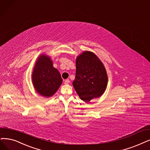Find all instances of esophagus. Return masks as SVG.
<instances>
[{
  "instance_id": "obj_1",
  "label": "esophagus",
  "mask_w": 150,
  "mask_h": 150,
  "mask_svg": "<svg viewBox=\"0 0 150 150\" xmlns=\"http://www.w3.org/2000/svg\"><path fill=\"white\" fill-rule=\"evenodd\" d=\"M69 83V79H66V80H64V84H68Z\"/></svg>"
}]
</instances>
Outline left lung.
I'll use <instances>...</instances> for the list:
<instances>
[{
	"label": "left lung",
	"instance_id": "obj_1",
	"mask_svg": "<svg viewBox=\"0 0 150 150\" xmlns=\"http://www.w3.org/2000/svg\"><path fill=\"white\" fill-rule=\"evenodd\" d=\"M108 76L104 66L93 53L86 51L76 59V76L73 85L85 102L100 97L107 86Z\"/></svg>",
	"mask_w": 150,
	"mask_h": 150
}]
</instances>
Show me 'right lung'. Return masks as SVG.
Instances as JSON below:
<instances>
[{
  "label": "right lung",
  "instance_id": "right-lung-1",
  "mask_svg": "<svg viewBox=\"0 0 150 150\" xmlns=\"http://www.w3.org/2000/svg\"><path fill=\"white\" fill-rule=\"evenodd\" d=\"M32 79L37 92L45 97H50L54 94L62 83L59 72L53 67L50 58L44 55L38 59Z\"/></svg>",
  "mask_w": 150,
  "mask_h": 150
}]
</instances>
